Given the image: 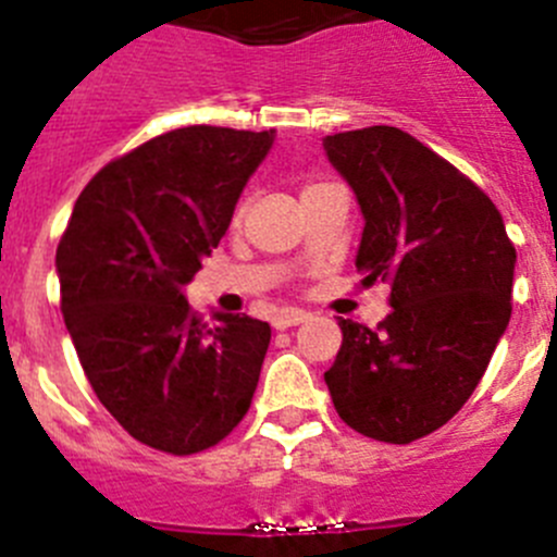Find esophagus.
Returning a JSON list of instances; mask_svg holds the SVG:
<instances>
[{
	"instance_id": "1",
	"label": "esophagus",
	"mask_w": 557,
	"mask_h": 557,
	"mask_svg": "<svg viewBox=\"0 0 557 557\" xmlns=\"http://www.w3.org/2000/svg\"><path fill=\"white\" fill-rule=\"evenodd\" d=\"M308 319L310 313H305V310H280V313L272 319V326L274 330H288V326L305 324Z\"/></svg>"
}]
</instances>
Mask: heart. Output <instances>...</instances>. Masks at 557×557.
Masks as SVG:
<instances>
[{"mask_svg":"<svg viewBox=\"0 0 557 557\" xmlns=\"http://www.w3.org/2000/svg\"><path fill=\"white\" fill-rule=\"evenodd\" d=\"M315 186H324V184H321V181H310V184H308V186H305V191L315 189ZM305 191H302V195H305Z\"/></svg>","mask_w":557,"mask_h":557,"instance_id":"heart-1","label":"heart"}]
</instances>
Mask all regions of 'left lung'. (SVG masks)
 Returning a JSON list of instances; mask_svg holds the SVG:
<instances>
[{
  "label": "left lung",
  "mask_w": 557,
  "mask_h": 557,
  "mask_svg": "<svg viewBox=\"0 0 557 557\" xmlns=\"http://www.w3.org/2000/svg\"><path fill=\"white\" fill-rule=\"evenodd\" d=\"M326 159L360 202L362 285L389 283L376 330L341 319L324 373L343 423L407 445L448 423L511 319L517 249L500 211L412 134L371 126L324 139Z\"/></svg>",
  "instance_id": "8db88e82"
}]
</instances>
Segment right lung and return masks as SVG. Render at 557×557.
Masks as SVG:
<instances>
[{
  "label": "right lung",
  "mask_w": 557,
  "mask_h": 557,
  "mask_svg": "<svg viewBox=\"0 0 557 557\" xmlns=\"http://www.w3.org/2000/svg\"><path fill=\"white\" fill-rule=\"evenodd\" d=\"M274 132L186 126L109 161L57 247L60 308L87 382L134 440L189 456L247 414L272 330L191 313L184 285L233 220Z\"/></svg>",
  "instance_id": "1"
}]
</instances>
